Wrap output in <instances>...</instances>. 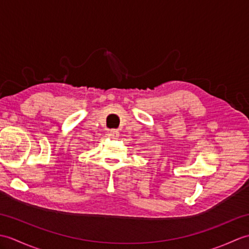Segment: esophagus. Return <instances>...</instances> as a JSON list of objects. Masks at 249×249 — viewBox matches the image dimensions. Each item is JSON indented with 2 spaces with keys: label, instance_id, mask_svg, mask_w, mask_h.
Returning <instances> with one entry per match:
<instances>
[{
  "label": "esophagus",
  "instance_id": "esophagus-1",
  "mask_svg": "<svg viewBox=\"0 0 249 249\" xmlns=\"http://www.w3.org/2000/svg\"><path fill=\"white\" fill-rule=\"evenodd\" d=\"M109 137H110V138H112V139H118L120 137L119 130L118 129H111L109 131Z\"/></svg>",
  "mask_w": 249,
  "mask_h": 249
}]
</instances>
